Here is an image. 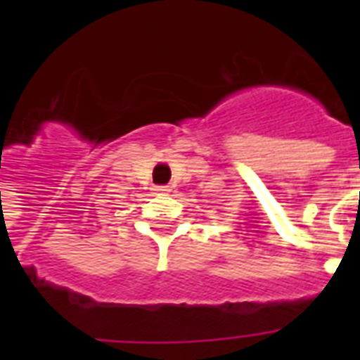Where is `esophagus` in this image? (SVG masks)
Listing matches in <instances>:
<instances>
[{
	"label": "esophagus",
	"instance_id": "obj_1",
	"mask_svg": "<svg viewBox=\"0 0 360 360\" xmlns=\"http://www.w3.org/2000/svg\"><path fill=\"white\" fill-rule=\"evenodd\" d=\"M155 191L160 192V194H166V192H169V191H172V188H169V186H157Z\"/></svg>",
	"mask_w": 360,
	"mask_h": 360
}]
</instances>
